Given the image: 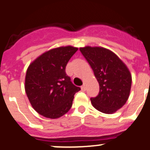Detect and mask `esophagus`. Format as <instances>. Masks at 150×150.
<instances>
[{
    "instance_id": "34e87169",
    "label": "esophagus",
    "mask_w": 150,
    "mask_h": 150,
    "mask_svg": "<svg viewBox=\"0 0 150 150\" xmlns=\"http://www.w3.org/2000/svg\"><path fill=\"white\" fill-rule=\"evenodd\" d=\"M81 90H83V91H84V90H86L85 84H83V85L81 87Z\"/></svg>"
}]
</instances>
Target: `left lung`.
Segmentation results:
<instances>
[{
	"instance_id": "8db88e82",
	"label": "left lung",
	"mask_w": 150,
	"mask_h": 150,
	"mask_svg": "<svg viewBox=\"0 0 150 150\" xmlns=\"http://www.w3.org/2000/svg\"><path fill=\"white\" fill-rule=\"evenodd\" d=\"M94 72L99 84V93L91 98L97 110L112 114L126 103L131 87V75L123 62L112 51L103 47L79 49Z\"/></svg>"
}]
</instances>
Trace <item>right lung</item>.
Listing matches in <instances>:
<instances>
[{
	"mask_svg": "<svg viewBox=\"0 0 150 150\" xmlns=\"http://www.w3.org/2000/svg\"><path fill=\"white\" fill-rule=\"evenodd\" d=\"M78 48L62 47L53 49L35 59L25 76V92L33 108L44 117L59 118L71 108L75 86L66 73V67Z\"/></svg>",
	"mask_w": 150,
	"mask_h": 150,
	"instance_id": "1",
	"label": "right lung"
}]
</instances>
